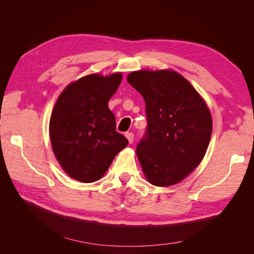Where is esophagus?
Instances as JSON below:
<instances>
[{
    "label": "esophagus",
    "mask_w": 254,
    "mask_h": 254,
    "mask_svg": "<svg viewBox=\"0 0 254 254\" xmlns=\"http://www.w3.org/2000/svg\"><path fill=\"white\" fill-rule=\"evenodd\" d=\"M126 137H127V140H128V142L131 144L132 142H133V139H134V135H133V133L132 132H127L126 134Z\"/></svg>",
    "instance_id": "34e87169"
}]
</instances>
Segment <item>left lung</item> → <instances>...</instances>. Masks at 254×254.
I'll return each instance as SVG.
<instances>
[{"label":"left lung","mask_w":254,"mask_h":254,"mask_svg":"<svg viewBox=\"0 0 254 254\" xmlns=\"http://www.w3.org/2000/svg\"><path fill=\"white\" fill-rule=\"evenodd\" d=\"M127 81L145 101L147 128L136 156L151 184L179 183L202 161L212 134V117L203 98L172 70L131 72Z\"/></svg>","instance_id":"8db88e82"}]
</instances>
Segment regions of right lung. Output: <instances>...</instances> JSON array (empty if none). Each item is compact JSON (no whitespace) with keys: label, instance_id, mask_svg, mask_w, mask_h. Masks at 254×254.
<instances>
[{"label":"right lung","instance_id":"right-lung-1","mask_svg":"<svg viewBox=\"0 0 254 254\" xmlns=\"http://www.w3.org/2000/svg\"><path fill=\"white\" fill-rule=\"evenodd\" d=\"M122 77V73L84 76L68 84L54 107L50 121L52 148L64 171L75 180H99L128 145L115 129V117L108 107Z\"/></svg>","mask_w":254,"mask_h":254}]
</instances>
